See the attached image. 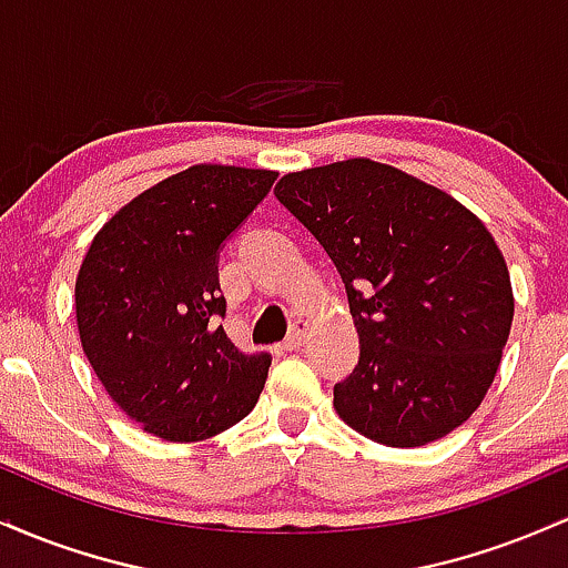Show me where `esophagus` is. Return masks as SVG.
I'll use <instances>...</instances> for the list:
<instances>
[{
  "instance_id": "obj_1",
  "label": "esophagus",
  "mask_w": 568,
  "mask_h": 568,
  "mask_svg": "<svg viewBox=\"0 0 568 568\" xmlns=\"http://www.w3.org/2000/svg\"><path fill=\"white\" fill-rule=\"evenodd\" d=\"M306 331H310V325H306V321H296V325H293V331L288 334V338L283 342V349L285 352H293L298 349L302 344L306 342Z\"/></svg>"
}]
</instances>
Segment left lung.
<instances>
[{
    "instance_id": "1",
    "label": "left lung",
    "mask_w": 568,
    "mask_h": 568,
    "mask_svg": "<svg viewBox=\"0 0 568 568\" xmlns=\"http://www.w3.org/2000/svg\"><path fill=\"white\" fill-rule=\"evenodd\" d=\"M277 200L342 275L361 357L334 387L355 433L416 448L480 406L513 325L505 256L452 194L371 160L288 173Z\"/></svg>"
}]
</instances>
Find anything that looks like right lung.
I'll return each instance as SVG.
<instances>
[{"label": "right lung", "instance_id": "add662e5", "mask_svg": "<svg viewBox=\"0 0 568 568\" xmlns=\"http://www.w3.org/2000/svg\"><path fill=\"white\" fill-rule=\"evenodd\" d=\"M277 173L194 165L103 224L77 275L82 349L106 393L162 440L237 425L262 395L270 355L226 336L219 253Z\"/></svg>", "mask_w": 568, "mask_h": 568}]
</instances>
